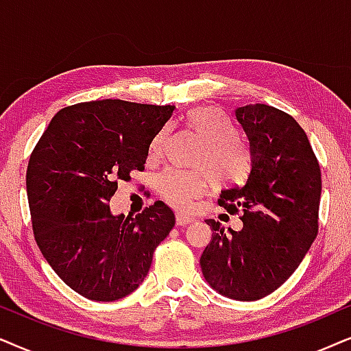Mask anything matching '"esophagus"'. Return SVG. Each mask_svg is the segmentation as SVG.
I'll return each instance as SVG.
<instances>
[{"label": "esophagus", "instance_id": "obj_1", "mask_svg": "<svg viewBox=\"0 0 351 351\" xmlns=\"http://www.w3.org/2000/svg\"><path fill=\"white\" fill-rule=\"evenodd\" d=\"M193 221V217H188V215L184 213H176V224H178V226H186V224H191Z\"/></svg>", "mask_w": 351, "mask_h": 351}]
</instances>
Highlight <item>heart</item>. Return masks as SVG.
Returning <instances> with one entry per match:
<instances>
[{
  "label": "heart",
  "mask_w": 351,
  "mask_h": 351,
  "mask_svg": "<svg viewBox=\"0 0 351 351\" xmlns=\"http://www.w3.org/2000/svg\"><path fill=\"white\" fill-rule=\"evenodd\" d=\"M186 127L202 139L194 157V167L200 170H167L157 180V193L163 200L186 208L208 188L226 189L241 184L250 171V152L237 136V130L228 114L212 106L195 107L184 119ZM168 139L167 130H160L152 139L149 154L158 157Z\"/></svg>",
  "instance_id": "b5f03b06"
}]
</instances>
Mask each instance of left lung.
<instances>
[{
	"instance_id": "left-lung-1",
	"label": "left lung",
	"mask_w": 351,
	"mask_h": 351,
	"mask_svg": "<svg viewBox=\"0 0 351 351\" xmlns=\"http://www.w3.org/2000/svg\"><path fill=\"white\" fill-rule=\"evenodd\" d=\"M236 117L249 138L252 167L245 184L223 191L218 204L241 212L244 226L226 232L205 219L213 236L200 268L221 295L254 302L281 287L315 241L321 168L306 133L286 112L249 104Z\"/></svg>"
}]
</instances>
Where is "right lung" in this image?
I'll return each instance as SVG.
<instances>
[{"label": "right lung", "mask_w": 351, "mask_h": 351, "mask_svg": "<svg viewBox=\"0 0 351 351\" xmlns=\"http://www.w3.org/2000/svg\"><path fill=\"white\" fill-rule=\"evenodd\" d=\"M175 106L102 99L64 107L27 167L32 228L41 254L70 289L96 302L127 297L147 276L154 250L175 226L157 200L114 217L119 181L144 170L149 146Z\"/></svg>", "instance_id": "1"}]
</instances>
